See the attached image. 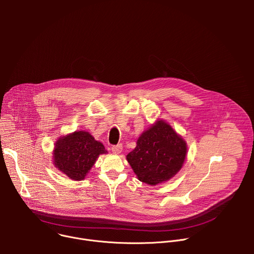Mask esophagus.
Instances as JSON below:
<instances>
[{
  "instance_id": "obj_1",
  "label": "esophagus",
  "mask_w": 254,
  "mask_h": 254,
  "mask_svg": "<svg viewBox=\"0 0 254 254\" xmlns=\"http://www.w3.org/2000/svg\"><path fill=\"white\" fill-rule=\"evenodd\" d=\"M123 151V146L120 143V144H117V146H113L112 147V152L114 154H121Z\"/></svg>"
}]
</instances>
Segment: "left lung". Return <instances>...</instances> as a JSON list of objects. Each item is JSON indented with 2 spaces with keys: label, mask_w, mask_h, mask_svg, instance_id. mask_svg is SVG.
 <instances>
[{
  "label": "left lung",
  "mask_w": 254,
  "mask_h": 254,
  "mask_svg": "<svg viewBox=\"0 0 254 254\" xmlns=\"http://www.w3.org/2000/svg\"><path fill=\"white\" fill-rule=\"evenodd\" d=\"M186 154L185 140L170 125L159 121L139 136L127 160L139 181L154 186L175 176Z\"/></svg>",
  "instance_id": "obj_1"
}]
</instances>
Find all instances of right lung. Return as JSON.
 I'll use <instances>...</instances> for the list:
<instances>
[{
  "instance_id": "1",
  "label": "right lung",
  "mask_w": 254,
  "mask_h": 254,
  "mask_svg": "<svg viewBox=\"0 0 254 254\" xmlns=\"http://www.w3.org/2000/svg\"><path fill=\"white\" fill-rule=\"evenodd\" d=\"M103 144L86 131H74L60 137L54 150V164L72 180H83L100 154H106Z\"/></svg>"
}]
</instances>
